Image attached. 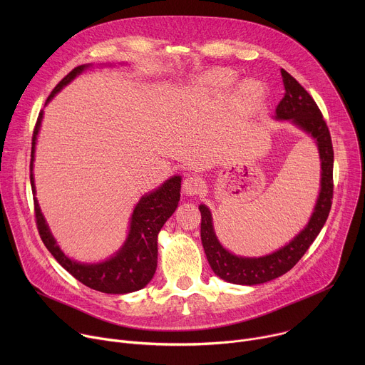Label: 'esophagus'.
<instances>
[{"instance_id":"obj_1","label":"esophagus","mask_w":365,"mask_h":365,"mask_svg":"<svg viewBox=\"0 0 365 365\" xmlns=\"http://www.w3.org/2000/svg\"><path fill=\"white\" fill-rule=\"evenodd\" d=\"M182 187H183V193H186L187 196H195V195L200 193L206 186H205V182L199 176H187L183 180Z\"/></svg>"}]
</instances>
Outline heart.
Here are the masks:
<instances>
[{
	"mask_svg": "<svg viewBox=\"0 0 365 365\" xmlns=\"http://www.w3.org/2000/svg\"><path fill=\"white\" fill-rule=\"evenodd\" d=\"M235 83V75L227 69H214L200 75L190 88L192 95H206L211 92L228 91ZM238 92L241 96L257 99L262 95V88L254 81H245L240 85Z\"/></svg>",
	"mask_w": 365,
	"mask_h": 365,
	"instance_id": "1",
	"label": "heart"
}]
</instances>
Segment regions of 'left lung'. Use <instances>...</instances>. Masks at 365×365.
Segmentation results:
<instances>
[{"mask_svg":"<svg viewBox=\"0 0 365 365\" xmlns=\"http://www.w3.org/2000/svg\"><path fill=\"white\" fill-rule=\"evenodd\" d=\"M284 96L276 108V120H289L315 140L321 159V189L306 227L286 245L263 257H241L225 250L217 238L212 215L206 205H199L200 240L214 273L234 284L254 286L277 279L292 270L310 244L324 228L332 205L334 195V148L328 125L321 110L307 91L284 69H282Z\"/></svg>","mask_w":365,"mask_h":365,"instance_id":"8db88e82","label":"left lung"}]
</instances>
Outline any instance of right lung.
I'll return each mask as SVG.
<instances>
[{
	"label": "right lung",
	"instance_id": "right-lung-1",
	"mask_svg": "<svg viewBox=\"0 0 365 365\" xmlns=\"http://www.w3.org/2000/svg\"><path fill=\"white\" fill-rule=\"evenodd\" d=\"M91 65H81L69 72L48 95L46 103L53 98L59 91L72 82ZM43 120V111H40L31 138V162H30V183L34 193V214L36 224L41 241L46 248L51 252L58 263L69 272L76 280L85 286L111 294H124L137 292L147 286L153 279L158 267V235L163 228L165 222L176 211L180 200V176H172L158 189L145 193L135 205L133 215L130 218V230L123 247L106 262L101 263H79L65 255V252L56 244L55 237L51 235L48 225L41 214L36 197V186L33 176V162L37 143V134L40 131Z\"/></svg>",
	"mask_w": 365,
	"mask_h": 365
}]
</instances>
